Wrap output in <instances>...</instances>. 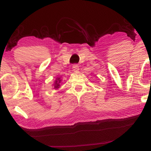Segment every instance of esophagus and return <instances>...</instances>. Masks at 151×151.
Here are the masks:
<instances>
[{"label": "esophagus", "mask_w": 151, "mask_h": 151, "mask_svg": "<svg viewBox=\"0 0 151 151\" xmlns=\"http://www.w3.org/2000/svg\"><path fill=\"white\" fill-rule=\"evenodd\" d=\"M73 70L75 72H76V71H78V70H79V66H78V64H73Z\"/></svg>", "instance_id": "34e87169"}]
</instances>
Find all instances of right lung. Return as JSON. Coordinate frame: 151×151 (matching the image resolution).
Instances as JSON below:
<instances>
[{"label":"right lung","instance_id":"1","mask_svg":"<svg viewBox=\"0 0 151 151\" xmlns=\"http://www.w3.org/2000/svg\"><path fill=\"white\" fill-rule=\"evenodd\" d=\"M60 80V78H58V80ZM60 81H59V82H58V81H56V82H55V86H54V88H58V87H59V86H60V85H59V83H60Z\"/></svg>","mask_w":151,"mask_h":151}]
</instances>
